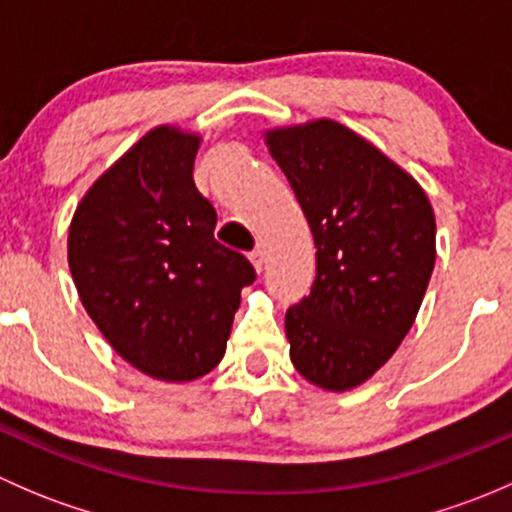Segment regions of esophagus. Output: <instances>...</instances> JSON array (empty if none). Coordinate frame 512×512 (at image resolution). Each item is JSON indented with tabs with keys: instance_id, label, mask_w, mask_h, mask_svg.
Masks as SVG:
<instances>
[{
	"instance_id": "obj_1",
	"label": "esophagus",
	"mask_w": 512,
	"mask_h": 512,
	"mask_svg": "<svg viewBox=\"0 0 512 512\" xmlns=\"http://www.w3.org/2000/svg\"><path fill=\"white\" fill-rule=\"evenodd\" d=\"M247 257H250L252 267H255L257 272H262V267H265V252H262L260 247H255V250H252L250 255H247Z\"/></svg>"
}]
</instances>
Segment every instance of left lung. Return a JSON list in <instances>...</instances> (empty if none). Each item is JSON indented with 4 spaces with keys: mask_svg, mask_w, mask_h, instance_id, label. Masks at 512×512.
Returning a JSON list of instances; mask_svg holds the SVG:
<instances>
[{
    "mask_svg": "<svg viewBox=\"0 0 512 512\" xmlns=\"http://www.w3.org/2000/svg\"><path fill=\"white\" fill-rule=\"evenodd\" d=\"M317 247V277L287 309L289 359L312 384H364L409 334L436 262L421 185L337 121L267 131Z\"/></svg>",
    "mask_w": 512,
    "mask_h": 512,
    "instance_id": "8db88e82",
    "label": "left lung"
}]
</instances>
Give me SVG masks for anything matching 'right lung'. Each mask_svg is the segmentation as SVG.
<instances>
[{"mask_svg": "<svg viewBox=\"0 0 512 512\" xmlns=\"http://www.w3.org/2000/svg\"><path fill=\"white\" fill-rule=\"evenodd\" d=\"M200 138L158 126L96 180L69 227V267L86 312L131 366L193 381L223 359L245 255L220 245L213 203L193 183Z\"/></svg>", "mask_w": 512, "mask_h": 512, "instance_id": "add662e5", "label": "right lung"}]
</instances>
